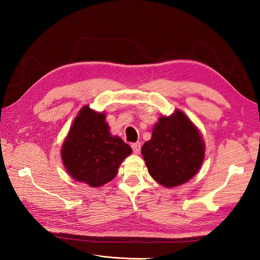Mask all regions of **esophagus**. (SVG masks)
<instances>
[{
  "mask_svg": "<svg viewBox=\"0 0 260 260\" xmlns=\"http://www.w3.org/2000/svg\"><path fill=\"white\" fill-rule=\"evenodd\" d=\"M132 149H133L134 153H136V155H139L140 151H141V143L140 142L133 143V144H132Z\"/></svg>",
  "mask_w": 260,
  "mask_h": 260,
  "instance_id": "1",
  "label": "esophagus"
}]
</instances>
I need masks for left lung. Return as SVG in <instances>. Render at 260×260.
I'll use <instances>...</instances> for the list:
<instances>
[{
    "label": "left lung",
    "mask_w": 260,
    "mask_h": 260,
    "mask_svg": "<svg viewBox=\"0 0 260 260\" xmlns=\"http://www.w3.org/2000/svg\"><path fill=\"white\" fill-rule=\"evenodd\" d=\"M141 152L149 174L165 188H173L199 172L205 157V143L195 124L177 109L171 116L161 114Z\"/></svg>",
    "instance_id": "left-lung-1"
}]
</instances>
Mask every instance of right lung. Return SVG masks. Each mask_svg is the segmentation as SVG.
I'll return each instance as SVG.
<instances>
[{
    "label": "right lung",
    "mask_w": 260,
    "mask_h": 260,
    "mask_svg": "<svg viewBox=\"0 0 260 260\" xmlns=\"http://www.w3.org/2000/svg\"><path fill=\"white\" fill-rule=\"evenodd\" d=\"M105 112L85 105L80 109L61 146L65 170L76 181L101 187L114 179L132 148L110 133Z\"/></svg>",
    "instance_id": "obj_1"
}]
</instances>
